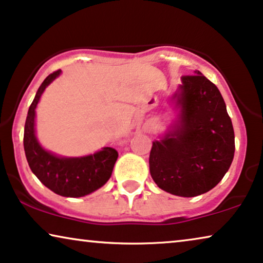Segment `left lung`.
Returning a JSON list of instances; mask_svg holds the SVG:
<instances>
[{"instance_id": "8db88e82", "label": "left lung", "mask_w": 263, "mask_h": 263, "mask_svg": "<svg viewBox=\"0 0 263 263\" xmlns=\"http://www.w3.org/2000/svg\"><path fill=\"white\" fill-rule=\"evenodd\" d=\"M171 102L177 115L153 142L150 174L163 191L195 197L215 187L232 163V121L219 89L199 71L181 77Z\"/></svg>"}]
</instances>
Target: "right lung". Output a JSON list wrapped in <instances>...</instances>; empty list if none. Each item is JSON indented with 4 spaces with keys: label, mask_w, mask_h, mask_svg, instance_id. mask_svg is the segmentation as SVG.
Wrapping results in <instances>:
<instances>
[{
    "label": "right lung",
    "mask_w": 263,
    "mask_h": 263,
    "mask_svg": "<svg viewBox=\"0 0 263 263\" xmlns=\"http://www.w3.org/2000/svg\"><path fill=\"white\" fill-rule=\"evenodd\" d=\"M61 74H49L38 89L27 113L24 129V150L32 173L43 185L64 197H83L99 190L109 180L118 152L104 146L99 152L79 157L59 156L44 149L36 136V108L45 87Z\"/></svg>",
    "instance_id": "obj_1"
}]
</instances>
